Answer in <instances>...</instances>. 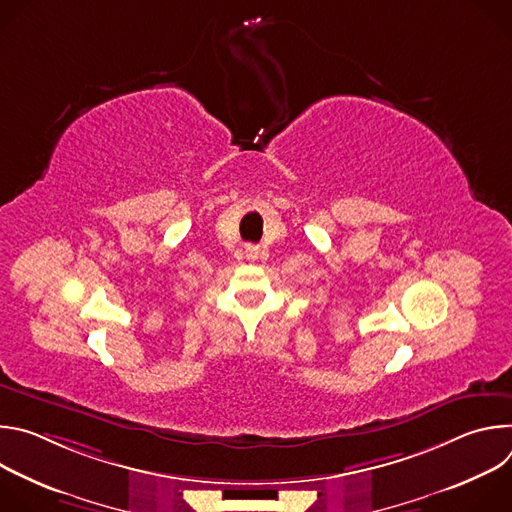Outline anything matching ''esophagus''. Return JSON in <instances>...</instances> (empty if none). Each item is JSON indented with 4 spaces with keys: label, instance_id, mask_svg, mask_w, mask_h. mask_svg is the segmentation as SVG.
I'll return each mask as SVG.
<instances>
[{
    "label": "esophagus",
    "instance_id": "1",
    "mask_svg": "<svg viewBox=\"0 0 512 512\" xmlns=\"http://www.w3.org/2000/svg\"><path fill=\"white\" fill-rule=\"evenodd\" d=\"M247 253H249V257H251V259H255V257H257V253H255V249H247Z\"/></svg>",
    "mask_w": 512,
    "mask_h": 512
}]
</instances>
